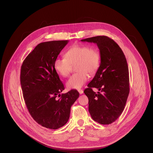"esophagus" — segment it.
<instances>
[{
    "instance_id": "esophagus-1",
    "label": "esophagus",
    "mask_w": 153,
    "mask_h": 153,
    "mask_svg": "<svg viewBox=\"0 0 153 153\" xmlns=\"http://www.w3.org/2000/svg\"><path fill=\"white\" fill-rule=\"evenodd\" d=\"M78 92L80 94H83V89H78Z\"/></svg>"
}]
</instances>
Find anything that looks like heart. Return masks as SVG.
<instances>
[{
    "instance_id": "1",
    "label": "heart",
    "mask_w": 153,
    "mask_h": 153,
    "mask_svg": "<svg viewBox=\"0 0 153 153\" xmlns=\"http://www.w3.org/2000/svg\"><path fill=\"white\" fill-rule=\"evenodd\" d=\"M101 56L96 48L88 45H75L65 54V57L57 58L54 61V68L62 77H67L72 71V65L75 64L76 73L67 81L68 89H79L87 81L89 75L95 74L100 67Z\"/></svg>"
}]
</instances>
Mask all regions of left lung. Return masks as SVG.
Segmentation results:
<instances>
[{"instance_id":"1","label":"left lung","mask_w":153,"mask_h":153,"mask_svg":"<svg viewBox=\"0 0 153 153\" xmlns=\"http://www.w3.org/2000/svg\"><path fill=\"white\" fill-rule=\"evenodd\" d=\"M81 41L96 43L101 56L100 67L84 91L89 100V112L93 120L99 124H111L123 113L130 91L125 55L119 45L107 36ZM93 87L101 93L93 91Z\"/></svg>"}]
</instances>
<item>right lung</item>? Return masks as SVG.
<instances>
[{"instance_id": "obj_1", "label": "right lung", "mask_w": 153, "mask_h": 153, "mask_svg": "<svg viewBox=\"0 0 153 153\" xmlns=\"http://www.w3.org/2000/svg\"><path fill=\"white\" fill-rule=\"evenodd\" d=\"M68 40L39 43L22 62L20 81L27 108L38 124L57 129L68 121L72 105L79 97L76 90L60 93L64 86L54 62ZM61 97L58 100L56 97Z\"/></svg>"}]
</instances>
